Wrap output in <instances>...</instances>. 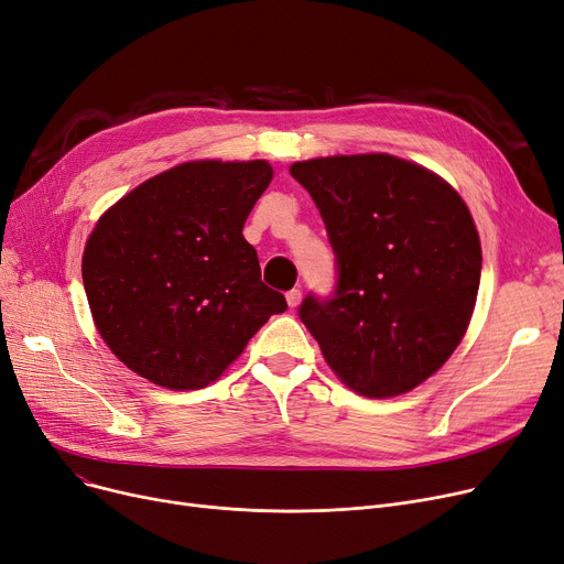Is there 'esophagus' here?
<instances>
[{
  "mask_svg": "<svg viewBox=\"0 0 564 564\" xmlns=\"http://www.w3.org/2000/svg\"><path fill=\"white\" fill-rule=\"evenodd\" d=\"M285 300H288V306H290V308L300 306V302H302V290H297V288L288 290V292H285Z\"/></svg>",
  "mask_w": 564,
  "mask_h": 564,
  "instance_id": "esophagus-1",
  "label": "esophagus"
}]
</instances>
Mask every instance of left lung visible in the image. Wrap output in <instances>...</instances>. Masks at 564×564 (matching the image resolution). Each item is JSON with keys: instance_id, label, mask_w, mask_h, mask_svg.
<instances>
[{"instance_id": "left-lung-1", "label": "left lung", "mask_w": 564, "mask_h": 564, "mask_svg": "<svg viewBox=\"0 0 564 564\" xmlns=\"http://www.w3.org/2000/svg\"><path fill=\"white\" fill-rule=\"evenodd\" d=\"M321 212L336 258L327 297L300 321L357 394L399 397L456 350L475 308L481 247L460 195L431 170L389 154L290 167Z\"/></svg>"}]
</instances>
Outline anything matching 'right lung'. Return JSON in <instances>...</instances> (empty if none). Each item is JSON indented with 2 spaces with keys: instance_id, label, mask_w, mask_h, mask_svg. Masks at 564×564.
I'll list each match as a JSON object with an SVG mask.
<instances>
[{
  "instance_id": "obj_1",
  "label": "right lung",
  "mask_w": 564,
  "mask_h": 564,
  "mask_svg": "<svg viewBox=\"0 0 564 564\" xmlns=\"http://www.w3.org/2000/svg\"><path fill=\"white\" fill-rule=\"evenodd\" d=\"M272 175L267 161L182 163L96 224L83 256L87 302L133 373L177 391L207 387L288 308L241 235Z\"/></svg>"
}]
</instances>
